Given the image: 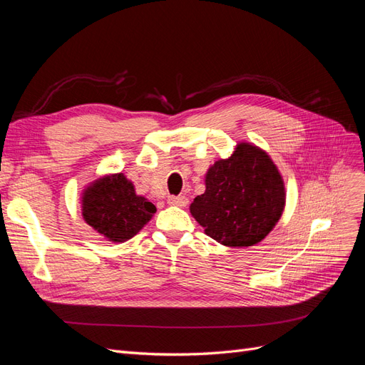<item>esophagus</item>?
<instances>
[{
  "label": "esophagus",
  "mask_w": 365,
  "mask_h": 365,
  "mask_svg": "<svg viewBox=\"0 0 365 365\" xmlns=\"http://www.w3.org/2000/svg\"><path fill=\"white\" fill-rule=\"evenodd\" d=\"M169 204L175 207H185L189 204V200L185 196H169Z\"/></svg>",
  "instance_id": "34e87169"
}]
</instances>
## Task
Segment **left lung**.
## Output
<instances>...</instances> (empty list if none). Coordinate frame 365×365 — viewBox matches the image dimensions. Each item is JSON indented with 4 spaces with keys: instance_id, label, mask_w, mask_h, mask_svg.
I'll use <instances>...</instances> for the list:
<instances>
[{
    "instance_id": "obj_1",
    "label": "left lung",
    "mask_w": 365,
    "mask_h": 365,
    "mask_svg": "<svg viewBox=\"0 0 365 365\" xmlns=\"http://www.w3.org/2000/svg\"><path fill=\"white\" fill-rule=\"evenodd\" d=\"M284 202L277 165L263 149L242 141L231 157L210 165L205 192L195 197L190 213L220 245L245 248L271 233Z\"/></svg>"
}]
</instances>
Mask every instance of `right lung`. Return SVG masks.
<instances>
[{"label":"right lung","instance_id":"1","mask_svg":"<svg viewBox=\"0 0 365 365\" xmlns=\"http://www.w3.org/2000/svg\"><path fill=\"white\" fill-rule=\"evenodd\" d=\"M157 207L123 173L105 175L85 187L82 216L85 222L109 242H126L152 219Z\"/></svg>","mask_w":365,"mask_h":365}]
</instances>
